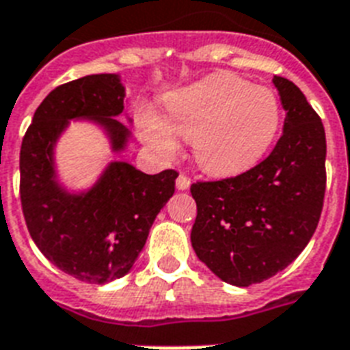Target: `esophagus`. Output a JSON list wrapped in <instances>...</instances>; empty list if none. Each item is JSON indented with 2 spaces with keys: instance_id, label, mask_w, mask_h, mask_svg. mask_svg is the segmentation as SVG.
Listing matches in <instances>:
<instances>
[{
  "instance_id": "34e87169",
  "label": "esophagus",
  "mask_w": 350,
  "mask_h": 350,
  "mask_svg": "<svg viewBox=\"0 0 350 350\" xmlns=\"http://www.w3.org/2000/svg\"><path fill=\"white\" fill-rule=\"evenodd\" d=\"M176 187H178V191H187L191 187V180L185 174H180L176 180Z\"/></svg>"
}]
</instances>
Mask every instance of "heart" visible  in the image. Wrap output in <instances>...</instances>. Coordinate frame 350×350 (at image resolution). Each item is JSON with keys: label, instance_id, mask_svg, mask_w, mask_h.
I'll use <instances>...</instances> for the list:
<instances>
[{"label": "heart", "instance_id": "obj_1", "mask_svg": "<svg viewBox=\"0 0 350 350\" xmlns=\"http://www.w3.org/2000/svg\"><path fill=\"white\" fill-rule=\"evenodd\" d=\"M169 121L154 110L139 116L145 143L163 156L178 152V137L193 141L200 169L231 176L257 165L281 128V103L273 90L253 86L237 75L217 73L167 100Z\"/></svg>", "mask_w": 350, "mask_h": 350}]
</instances>
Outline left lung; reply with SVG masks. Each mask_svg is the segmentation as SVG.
<instances>
[{"instance_id":"1","label":"left lung","mask_w":350,"mask_h":350,"mask_svg":"<svg viewBox=\"0 0 350 350\" xmlns=\"http://www.w3.org/2000/svg\"><path fill=\"white\" fill-rule=\"evenodd\" d=\"M286 110L281 139L253 169L220 181H196L191 242L224 282L250 286L282 271L316 231L323 209V122L293 82L273 77Z\"/></svg>"}]
</instances>
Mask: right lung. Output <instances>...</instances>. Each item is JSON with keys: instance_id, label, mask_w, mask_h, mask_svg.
I'll list each match as a JSON object with an SVG mask.
<instances>
[{"instance_id": "obj_1", "label": "right lung", "mask_w": 350, "mask_h": 350, "mask_svg": "<svg viewBox=\"0 0 350 350\" xmlns=\"http://www.w3.org/2000/svg\"><path fill=\"white\" fill-rule=\"evenodd\" d=\"M119 75H88L55 88L34 111L20 150V196L27 229L38 250L64 273L104 284L132 270L157 213L174 194L176 170L145 174L111 161L93 187L69 193L58 181L55 146L69 121L103 128L111 150L122 152L130 130Z\"/></svg>"}]
</instances>
